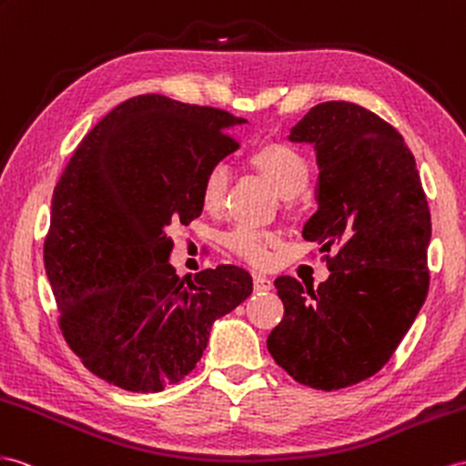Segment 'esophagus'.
<instances>
[{
    "label": "esophagus",
    "mask_w": 466,
    "mask_h": 466,
    "mask_svg": "<svg viewBox=\"0 0 466 466\" xmlns=\"http://www.w3.org/2000/svg\"><path fill=\"white\" fill-rule=\"evenodd\" d=\"M252 279H254V289H256L258 293H266V291H269V289L273 288L271 279L266 278L264 273H254Z\"/></svg>",
    "instance_id": "1"
}]
</instances>
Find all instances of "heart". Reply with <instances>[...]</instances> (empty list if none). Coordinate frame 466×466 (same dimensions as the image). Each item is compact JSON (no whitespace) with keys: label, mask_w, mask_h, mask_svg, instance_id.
I'll return each mask as SVG.
<instances>
[{"label":"heart","mask_w":466,"mask_h":466,"mask_svg":"<svg viewBox=\"0 0 466 466\" xmlns=\"http://www.w3.org/2000/svg\"><path fill=\"white\" fill-rule=\"evenodd\" d=\"M248 165L266 178L271 187L285 200H293L305 190L311 178V165L305 155L285 141H264L248 153ZM226 190H228V169L222 163L212 165L200 181V205L207 212H218L224 207ZM278 244V234L269 230L249 228V226H238V228L226 238L228 246L236 256L249 261V264H266L269 249Z\"/></svg>","instance_id":"1"}]
</instances>
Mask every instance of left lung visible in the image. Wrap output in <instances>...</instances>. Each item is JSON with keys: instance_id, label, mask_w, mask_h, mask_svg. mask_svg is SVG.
<instances>
[{"instance_id": "obj_1", "label": "left lung", "mask_w": 466, "mask_h": 466, "mask_svg": "<svg viewBox=\"0 0 466 466\" xmlns=\"http://www.w3.org/2000/svg\"><path fill=\"white\" fill-rule=\"evenodd\" d=\"M313 143L319 210L303 238L320 244L330 276H279L281 323L268 350L295 381L340 390L381 370L427 297L431 214L415 157L398 129L362 106L317 104L291 129Z\"/></svg>"}]
</instances>
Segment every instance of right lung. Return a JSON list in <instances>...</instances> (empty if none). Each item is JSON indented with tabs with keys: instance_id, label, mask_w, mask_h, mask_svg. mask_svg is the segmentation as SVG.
Instances as JSON below:
<instances>
[{
	"instance_id": "right-lung-1",
	"label": "right lung",
	"mask_w": 466,
	"mask_h": 466,
	"mask_svg": "<svg viewBox=\"0 0 466 466\" xmlns=\"http://www.w3.org/2000/svg\"><path fill=\"white\" fill-rule=\"evenodd\" d=\"M210 106L134 96L78 143L58 178L45 268L63 337L92 374L127 391L181 381L212 323L252 293L238 266L178 278L167 236L200 217V181L240 147L244 124Z\"/></svg>"
}]
</instances>
